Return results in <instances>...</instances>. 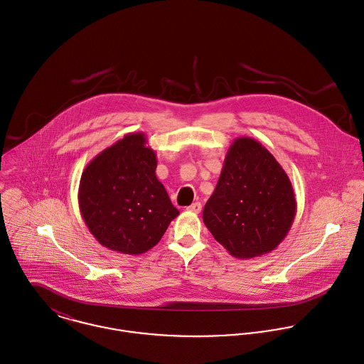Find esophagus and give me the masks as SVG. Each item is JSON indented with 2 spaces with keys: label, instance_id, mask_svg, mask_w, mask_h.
Segmentation results:
<instances>
[{
  "label": "esophagus",
  "instance_id": "34e87169",
  "mask_svg": "<svg viewBox=\"0 0 364 364\" xmlns=\"http://www.w3.org/2000/svg\"><path fill=\"white\" fill-rule=\"evenodd\" d=\"M189 212H193V213H199L200 210H202V205L199 203V202H195V203H192L191 206H188L186 208Z\"/></svg>",
  "mask_w": 364,
  "mask_h": 364
}]
</instances>
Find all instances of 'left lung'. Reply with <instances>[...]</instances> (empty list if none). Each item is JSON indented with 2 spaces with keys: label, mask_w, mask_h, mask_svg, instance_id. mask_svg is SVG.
<instances>
[{
  "label": "left lung",
  "mask_w": 364,
  "mask_h": 364,
  "mask_svg": "<svg viewBox=\"0 0 364 364\" xmlns=\"http://www.w3.org/2000/svg\"><path fill=\"white\" fill-rule=\"evenodd\" d=\"M295 215V192L278 161L257 139L236 138L203 209L216 242L236 258L268 254L287 237Z\"/></svg>",
  "instance_id": "obj_1"
}]
</instances>
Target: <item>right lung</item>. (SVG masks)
Here are the masks:
<instances>
[{
    "mask_svg": "<svg viewBox=\"0 0 364 364\" xmlns=\"http://www.w3.org/2000/svg\"><path fill=\"white\" fill-rule=\"evenodd\" d=\"M156 154L142 132H129L96 155L79 185V208L102 245L138 255L162 239L179 215L155 175Z\"/></svg>",
    "mask_w": 364,
    "mask_h": 364,
    "instance_id": "1",
    "label": "right lung"
}]
</instances>
